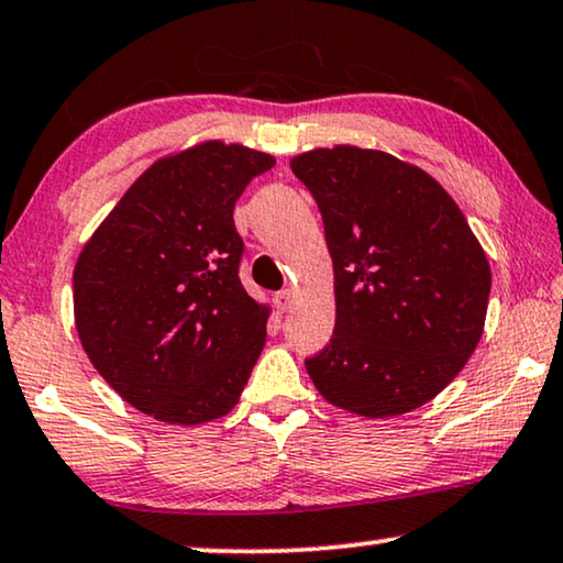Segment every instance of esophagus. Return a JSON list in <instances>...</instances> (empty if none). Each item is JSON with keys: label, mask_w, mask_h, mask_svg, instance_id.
<instances>
[{"label": "esophagus", "mask_w": 563, "mask_h": 563, "mask_svg": "<svg viewBox=\"0 0 563 563\" xmlns=\"http://www.w3.org/2000/svg\"><path fill=\"white\" fill-rule=\"evenodd\" d=\"M273 300H275V308H278L280 313H285V310H288V308L292 306V290L285 288V290H280V292H275Z\"/></svg>", "instance_id": "34e87169"}]
</instances>
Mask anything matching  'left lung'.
Returning <instances> with one entry per match:
<instances>
[{
    "label": "left lung",
    "instance_id": "left-lung-1",
    "mask_svg": "<svg viewBox=\"0 0 563 563\" xmlns=\"http://www.w3.org/2000/svg\"><path fill=\"white\" fill-rule=\"evenodd\" d=\"M323 217L335 329L308 376L358 417L407 415L463 372L483 335L490 265L438 179L376 148L292 156Z\"/></svg>",
    "mask_w": 563,
    "mask_h": 563
}]
</instances>
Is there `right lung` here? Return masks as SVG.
I'll return each mask as SVG.
<instances>
[{
	"label": "right lung",
	"instance_id": "right-lung-1",
	"mask_svg": "<svg viewBox=\"0 0 563 563\" xmlns=\"http://www.w3.org/2000/svg\"><path fill=\"white\" fill-rule=\"evenodd\" d=\"M275 156L224 141L158 158L90 234L73 273L75 329L96 372L158 422L230 415L271 306L242 288L234 201Z\"/></svg>",
	"mask_w": 563,
	"mask_h": 563
}]
</instances>
